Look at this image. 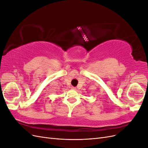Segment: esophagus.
Segmentation results:
<instances>
[{
	"label": "esophagus",
	"instance_id": "34e87169",
	"mask_svg": "<svg viewBox=\"0 0 148 148\" xmlns=\"http://www.w3.org/2000/svg\"><path fill=\"white\" fill-rule=\"evenodd\" d=\"M71 88L72 89H73V90H76V88L75 87H73V86H71Z\"/></svg>",
	"mask_w": 148,
	"mask_h": 148
}]
</instances>
